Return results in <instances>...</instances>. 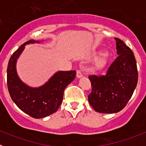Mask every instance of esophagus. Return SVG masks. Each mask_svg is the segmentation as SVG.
Instances as JSON below:
<instances>
[{
	"mask_svg": "<svg viewBox=\"0 0 146 146\" xmlns=\"http://www.w3.org/2000/svg\"><path fill=\"white\" fill-rule=\"evenodd\" d=\"M82 77V73L81 71L77 70V78H80V77Z\"/></svg>",
	"mask_w": 146,
	"mask_h": 146,
	"instance_id": "1",
	"label": "esophagus"
}]
</instances>
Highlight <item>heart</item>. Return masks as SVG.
Returning <instances> with one entry per match:
<instances>
[{
  "label": "heart",
  "instance_id": "b5f03b06",
  "mask_svg": "<svg viewBox=\"0 0 146 146\" xmlns=\"http://www.w3.org/2000/svg\"><path fill=\"white\" fill-rule=\"evenodd\" d=\"M108 54L106 52H103L100 54L99 57L94 62V68L96 70H102L108 64Z\"/></svg>",
  "mask_w": 146,
  "mask_h": 146
}]
</instances>
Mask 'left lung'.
Instances as JSON below:
<instances>
[{"label": "left lung", "mask_w": 146, "mask_h": 146, "mask_svg": "<svg viewBox=\"0 0 146 146\" xmlns=\"http://www.w3.org/2000/svg\"><path fill=\"white\" fill-rule=\"evenodd\" d=\"M116 41L118 56L105 75H90L92 91L88 96L94 110L101 113L121 111L131 99L137 84L138 73L135 55L120 38Z\"/></svg>", "instance_id": "obj_1"}]
</instances>
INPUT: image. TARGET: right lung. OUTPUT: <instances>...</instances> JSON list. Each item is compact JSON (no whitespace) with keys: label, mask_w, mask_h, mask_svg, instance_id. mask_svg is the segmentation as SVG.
Segmentation results:
<instances>
[{"label":"right lung","mask_w":146,"mask_h":146,"mask_svg":"<svg viewBox=\"0 0 146 146\" xmlns=\"http://www.w3.org/2000/svg\"><path fill=\"white\" fill-rule=\"evenodd\" d=\"M39 42L31 39L22 44L11 56L7 67V86L11 99L22 111L34 118H44L57 111L64 89L76 76L75 71H58L39 87H31L23 82L17 72V60L25 45Z\"/></svg>","instance_id":"1"}]
</instances>
